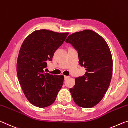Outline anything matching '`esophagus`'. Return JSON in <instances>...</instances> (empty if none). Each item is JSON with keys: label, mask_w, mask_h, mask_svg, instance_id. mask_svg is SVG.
Here are the masks:
<instances>
[{"label": "esophagus", "mask_w": 128, "mask_h": 128, "mask_svg": "<svg viewBox=\"0 0 128 128\" xmlns=\"http://www.w3.org/2000/svg\"><path fill=\"white\" fill-rule=\"evenodd\" d=\"M64 80H66L68 78V76H64Z\"/></svg>", "instance_id": "34e87169"}]
</instances>
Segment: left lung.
Returning a JSON list of instances; mask_svg holds the SVG:
<instances>
[{
    "instance_id": "obj_1",
    "label": "left lung",
    "mask_w": 128,
    "mask_h": 128,
    "mask_svg": "<svg viewBox=\"0 0 128 128\" xmlns=\"http://www.w3.org/2000/svg\"><path fill=\"white\" fill-rule=\"evenodd\" d=\"M78 52L79 64L86 68L85 74L75 78L70 89L78 106L90 108L101 101L110 86L113 60L106 41L98 33L85 30L71 34L66 40Z\"/></svg>"
}]
</instances>
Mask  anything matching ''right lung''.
I'll return each instance as SVG.
<instances>
[{
	"mask_svg": "<svg viewBox=\"0 0 128 128\" xmlns=\"http://www.w3.org/2000/svg\"><path fill=\"white\" fill-rule=\"evenodd\" d=\"M68 35L41 29L34 31L23 42L17 74L25 95L33 106L45 108L52 105L62 88L64 76L50 75L44 70Z\"/></svg>",
	"mask_w": 128,
	"mask_h": 128,
	"instance_id": "obj_1",
	"label": "right lung"
}]
</instances>
